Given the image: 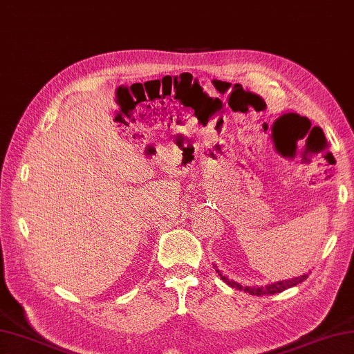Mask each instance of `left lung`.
I'll return each mask as SVG.
<instances>
[{
  "mask_svg": "<svg viewBox=\"0 0 354 354\" xmlns=\"http://www.w3.org/2000/svg\"><path fill=\"white\" fill-rule=\"evenodd\" d=\"M216 268V272L219 274V277L222 278V280L227 283L228 286H231V288L234 289H239V290H243V292H248L251 293V295H274V293H280L286 289L289 288H293V286L299 284L301 281H304L307 277H309V274H304V275H299V277H295V278H290V280H281V281H275V283H269L266 286H242L240 283L234 281V280H230V278L227 275H223L219 269Z\"/></svg>",
  "mask_w": 354,
  "mask_h": 354,
  "instance_id": "8db88e82",
  "label": "left lung"
}]
</instances>
